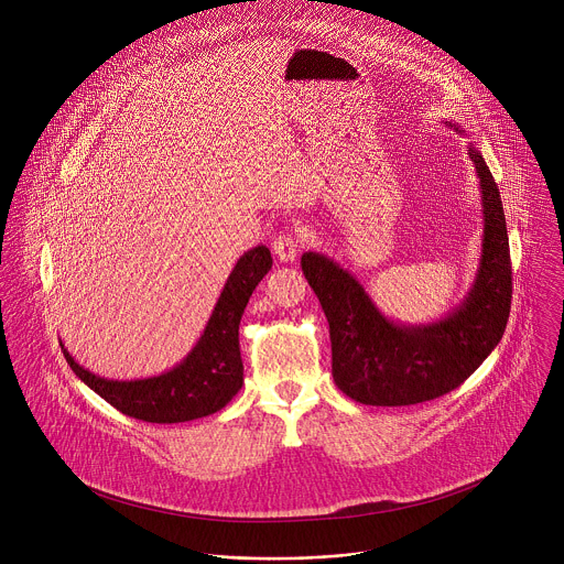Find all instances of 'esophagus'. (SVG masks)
<instances>
[{
  "label": "esophagus",
  "mask_w": 564,
  "mask_h": 564,
  "mask_svg": "<svg viewBox=\"0 0 564 564\" xmlns=\"http://www.w3.org/2000/svg\"><path fill=\"white\" fill-rule=\"evenodd\" d=\"M271 249H273V253L278 256V260H282V262H293V260L297 258V253H300V241H297L291 232H282V235H278V237L273 239Z\"/></svg>",
  "instance_id": "34e87169"
}]
</instances>
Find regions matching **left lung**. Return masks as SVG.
Listing matches in <instances>:
<instances>
[{
  "label": "left lung",
  "mask_w": 564,
  "mask_h": 564,
  "mask_svg": "<svg viewBox=\"0 0 564 564\" xmlns=\"http://www.w3.org/2000/svg\"><path fill=\"white\" fill-rule=\"evenodd\" d=\"M452 128L465 134L463 128ZM469 159L482 193V253L469 293L443 319L393 322L338 262L319 251L302 256V271L329 323L334 382L354 402L410 405L436 400L460 387L503 336L512 300L506 217L492 173L474 143Z\"/></svg>",
  "instance_id": "left-lung-1"
}]
</instances>
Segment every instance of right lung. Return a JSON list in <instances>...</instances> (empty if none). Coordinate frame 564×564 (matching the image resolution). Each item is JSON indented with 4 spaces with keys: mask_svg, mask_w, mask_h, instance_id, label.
Segmentation results:
<instances>
[{
    "mask_svg": "<svg viewBox=\"0 0 564 564\" xmlns=\"http://www.w3.org/2000/svg\"><path fill=\"white\" fill-rule=\"evenodd\" d=\"M273 264L267 245L245 251L186 358L161 376L143 380H108L90 373L63 347L72 371L119 412L148 423H182L221 410L242 387L239 325L245 306Z\"/></svg>",
    "mask_w": 564,
    "mask_h": 564,
    "instance_id": "right-lung-1",
    "label": "right lung"
}]
</instances>
